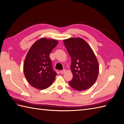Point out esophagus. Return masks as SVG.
Instances as JSON below:
<instances>
[{
    "instance_id": "1",
    "label": "esophagus",
    "mask_w": 124,
    "mask_h": 124,
    "mask_svg": "<svg viewBox=\"0 0 124 124\" xmlns=\"http://www.w3.org/2000/svg\"><path fill=\"white\" fill-rule=\"evenodd\" d=\"M65 72H66V70H65V69H63V70L60 71V73H61L62 74H64Z\"/></svg>"
}]
</instances>
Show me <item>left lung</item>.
<instances>
[{"label": "left lung", "mask_w": 124, "mask_h": 124, "mask_svg": "<svg viewBox=\"0 0 124 124\" xmlns=\"http://www.w3.org/2000/svg\"><path fill=\"white\" fill-rule=\"evenodd\" d=\"M64 43L71 59L72 79L69 84L78 91L89 89L96 82L99 72V65L94 53L82 38L65 39Z\"/></svg>", "instance_id": "obj_1"}]
</instances>
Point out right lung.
Segmentation results:
<instances>
[{
  "mask_svg": "<svg viewBox=\"0 0 124 124\" xmlns=\"http://www.w3.org/2000/svg\"><path fill=\"white\" fill-rule=\"evenodd\" d=\"M58 41L41 38L32 45L23 63V72L28 83L34 88L45 89L52 85L56 72L54 70L49 55Z\"/></svg>",
  "mask_w": 124,
  "mask_h": 124,
  "instance_id": "add662e5",
  "label": "right lung"
}]
</instances>
